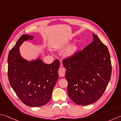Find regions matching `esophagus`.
Returning <instances> with one entry per match:
<instances>
[{
  "instance_id": "1",
  "label": "esophagus",
  "mask_w": 121,
  "mask_h": 121,
  "mask_svg": "<svg viewBox=\"0 0 121 121\" xmlns=\"http://www.w3.org/2000/svg\"><path fill=\"white\" fill-rule=\"evenodd\" d=\"M60 66H62V64H60ZM65 70L64 68L63 67H60L58 70V74L61 77H64L65 76Z\"/></svg>"
}]
</instances>
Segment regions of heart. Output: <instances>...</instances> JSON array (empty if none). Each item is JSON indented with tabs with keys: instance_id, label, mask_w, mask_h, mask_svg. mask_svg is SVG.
Segmentation results:
<instances>
[{
	"instance_id": "obj_1",
	"label": "heart",
	"mask_w": 121,
	"mask_h": 121,
	"mask_svg": "<svg viewBox=\"0 0 121 121\" xmlns=\"http://www.w3.org/2000/svg\"><path fill=\"white\" fill-rule=\"evenodd\" d=\"M76 50V48L75 46L71 47L70 48H69V49L66 52V55L67 56H69L71 55H73L75 51Z\"/></svg>"
}]
</instances>
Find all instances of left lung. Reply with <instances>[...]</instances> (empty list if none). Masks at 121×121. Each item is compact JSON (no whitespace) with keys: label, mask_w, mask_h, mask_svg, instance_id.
Masks as SVG:
<instances>
[{"label":"left lung","mask_w":121,"mask_h":121,"mask_svg":"<svg viewBox=\"0 0 121 121\" xmlns=\"http://www.w3.org/2000/svg\"><path fill=\"white\" fill-rule=\"evenodd\" d=\"M81 51L64 59L69 97L78 105L91 104L99 100L111 79L112 65L107 46L97 35Z\"/></svg>","instance_id":"obj_1"}]
</instances>
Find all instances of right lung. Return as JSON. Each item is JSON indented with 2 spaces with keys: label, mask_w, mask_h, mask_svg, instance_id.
<instances>
[{
  "label": "right lung",
  "mask_w": 121,
  "mask_h": 121,
  "mask_svg": "<svg viewBox=\"0 0 121 121\" xmlns=\"http://www.w3.org/2000/svg\"><path fill=\"white\" fill-rule=\"evenodd\" d=\"M32 35H23L8 57V77L17 96L25 105L40 107L50 100L58 78L59 61L47 64L40 58L28 61L21 56L20 46L24 41L33 40Z\"/></svg>",
  "instance_id": "add662e5"
}]
</instances>
